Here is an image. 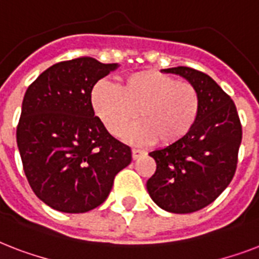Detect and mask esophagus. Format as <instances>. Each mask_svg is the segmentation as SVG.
Wrapping results in <instances>:
<instances>
[{
	"label": "esophagus",
	"mask_w": 259,
	"mask_h": 259,
	"mask_svg": "<svg viewBox=\"0 0 259 259\" xmlns=\"http://www.w3.org/2000/svg\"><path fill=\"white\" fill-rule=\"evenodd\" d=\"M141 154H144V150L141 149H137V148H133L132 149V156H133V160H137Z\"/></svg>",
	"instance_id": "esophagus-1"
}]
</instances>
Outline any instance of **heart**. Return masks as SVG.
Wrapping results in <instances>:
<instances>
[{
  "instance_id": "heart-1",
  "label": "heart",
  "mask_w": 259,
  "mask_h": 259,
  "mask_svg": "<svg viewBox=\"0 0 259 259\" xmlns=\"http://www.w3.org/2000/svg\"><path fill=\"white\" fill-rule=\"evenodd\" d=\"M94 113L109 133H126L134 144L157 142L172 146L181 142L196 125L201 111V95L195 84L179 80L161 71L132 72L118 86L98 82L91 91Z\"/></svg>"
}]
</instances>
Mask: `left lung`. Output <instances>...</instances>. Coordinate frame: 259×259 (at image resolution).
<instances>
[{
    "label": "left lung",
    "instance_id": "left-lung-1",
    "mask_svg": "<svg viewBox=\"0 0 259 259\" xmlns=\"http://www.w3.org/2000/svg\"><path fill=\"white\" fill-rule=\"evenodd\" d=\"M162 71L180 75L197 87L201 111L183 141L150 152L157 168L146 181V188L162 209L195 212L211 204L233 180L242 125L233 99L208 75L189 67Z\"/></svg>",
    "mask_w": 259,
    "mask_h": 259
}]
</instances>
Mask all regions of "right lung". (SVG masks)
<instances>
[{
  "label": "right lung",
  "mask_w": 259,
  "mask_h": 259,
  "mask_svg": "<svg viewBox=\"0 0 259 259\" xmlns=\"http://www.w3.org/2000/svg\"><path fill=\"white\" fill-rule=\"evenodd\" d=\"M118 67L83 56L40 74L24 95L17 146L34 195L51 208L82 213L107 199L132 150L94 114L91 91Z\"/></svg>",
  "instance_id": "right-lung-1"
}]
</instances>
